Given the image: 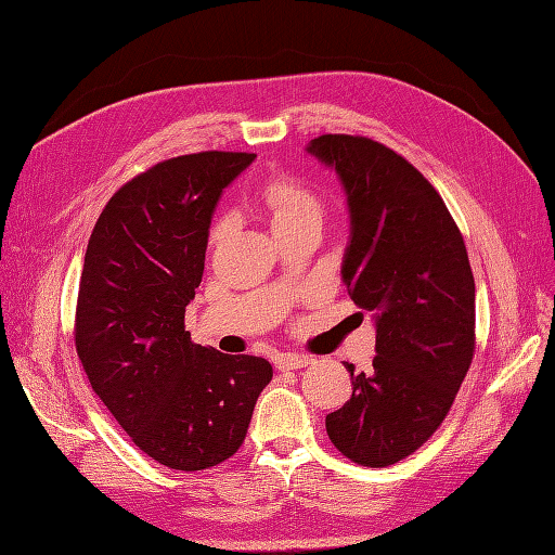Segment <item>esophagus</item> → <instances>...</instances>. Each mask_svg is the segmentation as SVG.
Instances as JSON below:
<instances>
[{
	"mask_svg": "<svg viewBox=\"0 0 555 555\" xmlns=\"http://www.w3.org/2000/svg\"><path fill=\"white\" fill-rule=\"evenodd\" d=\"M312 358L310 356H298V353H282L275 358L278 370H300L305 365H310Z\"/></svg>",
	"mask_w": 555,
	"mask_h": 555,
	"instance_id": "obj_1",
	"label": "esophagus"
}]
</instances>
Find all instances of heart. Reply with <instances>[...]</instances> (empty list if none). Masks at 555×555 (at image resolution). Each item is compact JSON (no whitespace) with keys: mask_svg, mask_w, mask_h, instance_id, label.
Here are the masks:
<instances>
[{"mask_svg":"<svg viewBox=\"0 0 555 555\" xmlns=\"http://www.w3.org/2000/svg\"><path fill=\"white\" fill-rule=\"evenodd\" d=\"M261 199L266 208H269L275 229L289 227L308 216H323L321 197L300 179L289 175L273 177L269 183H266L261 190ZM234 227H236L234 214L220 216L211 229V243L214 245L222 243L229 234L234 232Z\"/></svg>","mask_w":555,"mask_h":555,"instance_id":"heart-1","label":"heart"}]
</instances>
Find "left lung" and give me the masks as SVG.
Segmentation results:
<instances>
[{"mask_svg":"<svg viewBox=\"0 0 555 555\" xmlns=\"http://www.w3.org/2000/svg\"><path fill=\"white\" fill-rule=\"evenodd\" d=\"M349 197L341 278L376 317L372 372H351L347 404L326 415L333 446L360 466L406 460L441 427L475 353V280L464 236L436 188L397 151L362 135H319Z\"/></svg>","mask_w":555,"mask_h":555,"instance_id":"8db88e82","label":"left lung"}]
</instances>
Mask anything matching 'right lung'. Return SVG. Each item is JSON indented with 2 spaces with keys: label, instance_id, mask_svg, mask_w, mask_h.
Segmentation results:
<instances>
[{
  "label": "right lung",
  "instance_id": "1",
  "mask_svg": "<svg viewBox=\"0 0 555 555\" xmlns=\"http://www.w3.org/2000/svg\"><path fill=\"white\" fill-rule=\"evenodd\" d=\"M253 160L245 151H199L149 167L109 197L87 245L78 358L130 441L175 470L236 454L273 378L269 360L220 353L185 331L214 208Z\"/></svg>",
  "mask_w": 555,
  "mask_h": 555
}]
</instances>
